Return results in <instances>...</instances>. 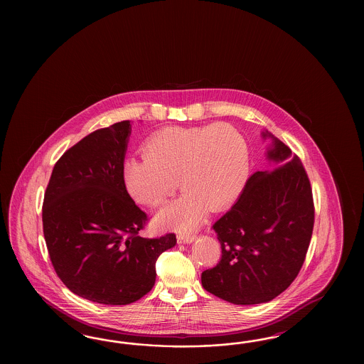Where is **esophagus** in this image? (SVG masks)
Instances as JSON below:
<instances>
[{
    "instance_id": "34e87169",
    "label": "esophagus",
    "mask_w": 364,
    "mask_h": 364,
    "mask_svg": "<svg viewBox=\"0 0 364 364\" xmlns=\"http://www.w3.org/2000/svg\"><path fill=\"white\" fill-rule=\"evenodd\" d=\"M198 236L195 233H178L177 235V242H192Z\"/></svg>"
}]
</instances>
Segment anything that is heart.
I'll list each match as a JSON object with an SVG mask.
<instances>
[{
	"label": "heart",
	"instance_id": "heart-1",
	"mask_svg": "<svg viewBox=\"0 0 364 364\" xmlns=\"http://www.w3.org/2000/svg\"><path fill=\"white\" fill-rule=\"evenodd\" d=\"M144 154L125 161V187L136 201L159 207L175 193L181 178L187 192L156 218L178 231L198 227L208 208H225L242 192L250 169L244 136L224 124L160 129L145 143Z\"/></svg>",
	"mask_w": 364,
	"mask_h": 364
}]
</instances>
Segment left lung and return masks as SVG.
Here are the masks:
<instances>
[{
    "label": "left lung",
    "instance_id": "1",
    "mask_svg": "<svg viewBox=\"0 0 364 364\" xmlns=\"http://www.w3.org/2000/svg\"><path fill=\"white\" fill-rule=\"evenodd\" d=\"M274 141L267 157L274 171L250 177L239 200L212 228L221 259L201 274L212 295L233 304L267 303L291 286L309 251L315 208L304 166L286 144Z\"/></svg>",
    "mask_w": 364,
    "mask_h": 364
}]
</instances>
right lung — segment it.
I'll use <instances>...</instances> for the list:
<instances>
[{"label":"right lung","mask_w":364,"mask_h":364,"mask_svg":"<svg viewBox=\"0 0 364 364\" xmlns=\"http://www.w3.org/2000/svg\"><path fill=\"white\" fill-rule=\"evenodd\" d=\"M129 120L97 129L55 163L43 204L45 242L55 274L73 294L125 306L146 295L156 260L176 235L141 237L148 216L124 183Z\"/></svg>","instance_id":"obj_1"}]
</instances>
